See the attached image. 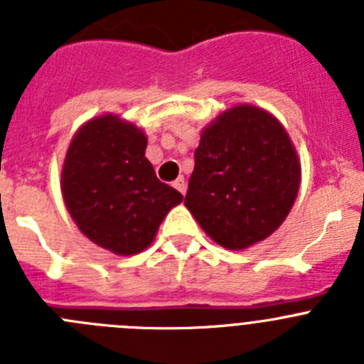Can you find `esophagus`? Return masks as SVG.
<instances>
[{"label": "esophagus", "mask_w": 364, "mask_h": 364, "mask_svg": "<svg viewBox=\"0 0 364 364\" xmlns=\"http://www.w3.org/2000/svg\"><path fill=\"white\" fill-rule=\"evenodd\" d=\"M173 186H175V188L178 189V191L182 193V195H186V191H188V184H186L184 176H178V178H176L175 182H173Z\"/></svg>", "instance_id": "1"}]
</instances>
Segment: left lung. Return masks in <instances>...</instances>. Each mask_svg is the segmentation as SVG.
<instances>
[{"label":"left lung","mask_w":364,"mask_h":364,"mask_svg":"<svg viewBox=\"0 0 364 364\" xmlns=\"http://www.w3.org/2000/svg\"><path fill=\"white\" fill-rule=\"evenodd\" d=\"M299 186L301 160L284 125L239 104L202 129L184 204L211 240L239 252L279 230Z\"/></svg>","instance_id":"obj_1"}]
</instances>
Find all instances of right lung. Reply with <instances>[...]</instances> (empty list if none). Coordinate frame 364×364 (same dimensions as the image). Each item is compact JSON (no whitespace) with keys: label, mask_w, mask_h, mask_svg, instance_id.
Instances as JSON below:
<instances>
[{"label":"right lung","mask_w":364,"mask_h":364,"mask_svg":"<svg viewBox=\"0 0 364 364\" xmlns=\"http://www.w3.org/2000/svg\"><path fill=\"white\" fill-rule=\"evenodd\" d=\"M147 136L133 122L100 114L74 133L62 167V195L78 230L114 255H136L156 237L182 195L156 178Z\"/></svg>","instance_id":"right-lung-1"}]
</instances>
